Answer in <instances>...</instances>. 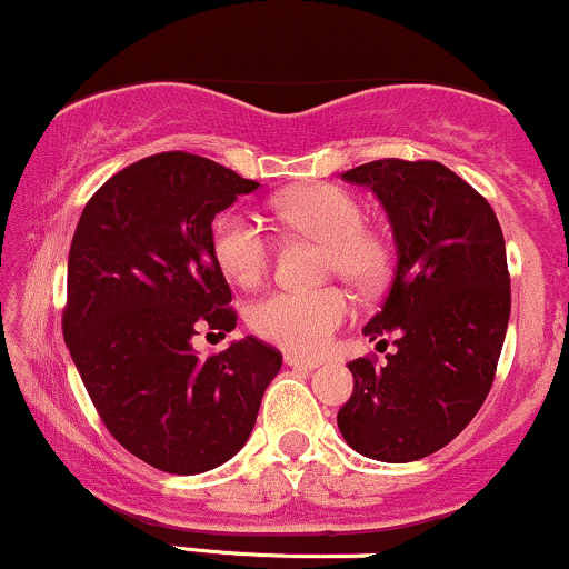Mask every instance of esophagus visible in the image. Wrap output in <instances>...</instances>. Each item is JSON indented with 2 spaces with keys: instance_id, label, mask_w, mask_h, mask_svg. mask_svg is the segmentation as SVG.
Wrapping results in <instances>:
<instances>
[{
  "instance_id": "esophagus-1",
  "label": "esophagus",
  "mask_w": 569,
  "mask_h": 569,
  "mask_svg": "<svg viewBox=\"0 0 569 569\" xmlns=\"http://www.w3.org/2000/svg\"><path fill=\"white\" fill-rule=\"evenodd\" d=\"M284 363L287 366H292V369H317V366L322 363V360H317V358H303V356H287L284 358Z\"/></svg>"
}]
</instances>
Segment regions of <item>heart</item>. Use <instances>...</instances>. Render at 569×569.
I'll return each mask as SVG.
<instances>
[{"label": "heart", "mask_w": 569, "mask_h": 569, "mask_svg": "<svg viewBox=\"0 0 569 569\" xmlns=\"http://www.w3.org/2000/svg\"><path fill=\"white\" fill-rule=\"evenodd\" d=\"M279 217L298 233L328 243V271L360 290H375L388 271L382 241L366 228V211L356 194L333 184L292 189L277 200ZM211 249L219 268L241 287L262 282L271 266V241L258 219L243 211H224L213 222ZM352 317L350 296L339 287L326 290H277L260 298L249 322L262 339L284 350L317 356Z\"/></svg>", "instance_id": "b5f03b06"}]
</instances>
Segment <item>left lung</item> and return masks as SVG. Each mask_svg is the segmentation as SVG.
I'll return each mask as SVG.
<instances>
[{
	"label": "left lung",
	"instance_id": "obj_1",
	"mask_svg": "<svg viewBox=\"0 0 569 569\" xmlns=\"http://www.w3.org/2000/svg\"><path fill=\"white\" fill-rule=\"evenodd\" d=\"M369 187L388 213L396 273L369 339L396 336L375 369L352 360V396L336 415L360 456L407 463L437 453L491 390L507 320L505 236L488 200L439 162L377 160L341 173Z\"/></svg>",
	"mask_w": 569,
	"mask_h": 569
}]
</instances>
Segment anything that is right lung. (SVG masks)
Returning <instances> with one entry per match:
<instances>
[{
    "label": "right lung",
    "instance_id": "obj_1",
    "mask_svg": "<svg viewBox=\"0 0 569 569\" xmlns=\"http://www.w3.org/2000/svg\"><path fill=\"white\" fill-rule=\"evenodd\" d=\"M258 187L206 157L164 151L111 176L78 219L64 345L108 431L162 472L230 461L282 369V352L254 336L211 358L192 350L198 328H236L211 222Z\"/></svg>",
    "mask_w": 569,
    "mask_h": 569
}]
</instances>
